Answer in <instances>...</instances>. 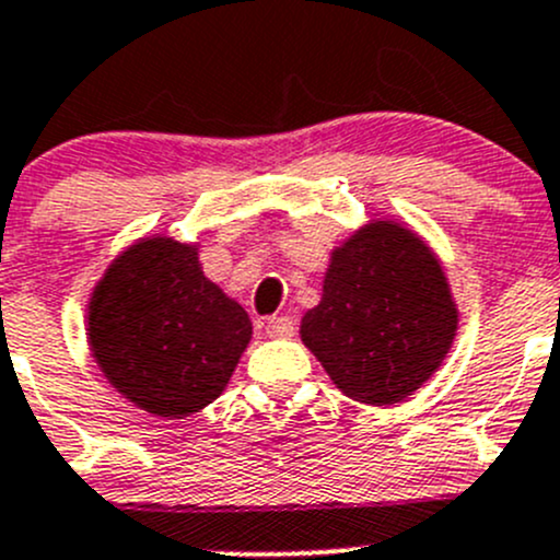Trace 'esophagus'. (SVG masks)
<instances>
[{
    "label": "esophagus",
    "instance_id": "1",
    "mask_svg": "<svg viewBox=\"0 0 560 560\" xmlns=\"http://www.w3.org/2000/svg\"><path fill=\"white\" fill-rule=\"evenodd\" d=\"M295 332V322L290 316H270L265 322V336L268 338H290Z\"/></svg>",
    "mask_w": 560,
    "mask_h": 560
}]
</instances>
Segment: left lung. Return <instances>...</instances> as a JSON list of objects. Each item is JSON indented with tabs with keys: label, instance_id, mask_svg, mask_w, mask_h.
Here are the masks:
<instances>
[{
	"label": "left lung",
	"instance_id": "obj_1",
	"mask_svg": "<svg viewBox=\"0 0 560 560\" xmlns=\"http://www.w3.org/2000/svg\"><path fill=\"white\" fill-rule=\"evenodd\" d=\"M457 330L447 276L398 222H371L332 248L301 338L332 385L369 406L409 398L439 371Z\"/></svg>",
	"mask_w": 560,
	"mask_h": 560
}]
</instances>
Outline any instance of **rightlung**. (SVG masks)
<instances>
[{
    "mask_svg": "<svg viewBox=\"0 0 560 560\" xmlns=\"http://www.w3.org/2000/svg\"><path fill=\"white\" fill-rule=\"evenodd\" d=\"M89 347L135 406L184 420L222 395L252 322L202 276L197 244L154 235L124 248L89 298Z\"/></svg>",
    "mask_w": 560,
    "mask_h": 560,
    "instance_id": "obj_1",
    "label": "right lung"
}]
</instances>
